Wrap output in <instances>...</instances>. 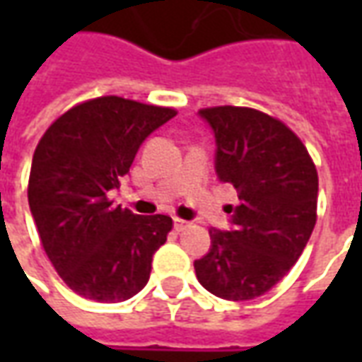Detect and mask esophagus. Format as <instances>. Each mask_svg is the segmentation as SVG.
Segmentation results:
<instances>
[{"mask_svg": "<svg viewBox=\"0 0 362 362\" xmlns=\"http://www.w3.org/2000/svg\"><path fill=\"white\" fill-rule=\"evenodd\" d=\"M189 227V221H184L180 217H174V228L176 230H186Z\"/></svg>", "mask_w": 362, "mask_h": 362, "instance_id": "34e87169", "label": "esophagus"}]
</instances>
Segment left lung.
Wrapping results in <instances>:
<instances>
[{
    "instance_id": "left-lung-1",
    "label": "left lung",
    "mask_w": 362,
    "mask_h": 362,
    "mask_svg": "<svg viewBox=\"0 0 362 362\" xmlns=\"http://www.w3.org/2000/svg\"><path fill=\"white\" fill-rule=\"evenodd\" d=\"M217 143L215 170L240 204L228 205L233 230L211 228V248L194 262L197 281L227 300H250L277 285L316 225L318 173L298 135L246 106L202 108Z\"/></svg>"
}]
</instances>
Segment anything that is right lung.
<instances>
[{"instance_id":"right-lung-1","label":"right lung","mask_w":362,"mask_h":362,"mask_svg":"<svg viewBox=\"0 0 362 362\" xmlns=\"http://www.w3.org/2000/svg\"><path fill=\"white\" fill-rule=\"evenodd\" d=\"M174 116L166 106L98 96L64 112L36 145L30 213L46 256L77 295L119 303L147 285L173 219L135 215L108 192L119 188L147 135Z\"/></svg>"}]
</instances>
